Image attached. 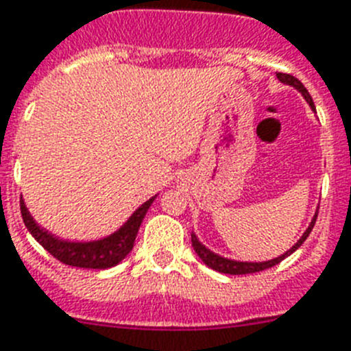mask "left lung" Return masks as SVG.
<instances>
[{
    "instance_id": "8db88e82",
    "label": "left lung",
    "mask_w": 351,
    "mask_h": 351,
    "mask_svg": "<svg viewBox=\"0 0 351 351\" xmlns=\"http://www.w3.org/2000/svg\"><path fill=\"white\" fill-rule=\"evenodd\" d=\"M278 75V79L283 84H289V86L295 88L301 95L304 97V101L308 102V106L312 108V111H315V106H314V101H312V97H310L308 90L303 86V82L299 81V79H295L294 75H289V73H276ZM315 220H317V210H315L314 218H312V221H310L308 229L304 230L303 236L299 238L298 243L292 245L285 254L278 256V258L274 259H267V261H238V259H230V258H223V256L216 254V252H213L210 249H207L204 243H202L200 240H198V236L193 232L191 234V241H193V249H195V252L198 256H200V259L204 261L207 267H210L213 270H218V272H221V274H232V276H240V274H252V272H259V270H265V269H270V267H274V265L281 263L285 258H289L292 252H295V250L301 247V245L304 243V240L308 238L310 232H312V229H314L315 225Z\"/></svg>"
}]
</instances>
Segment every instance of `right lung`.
I'll list each match as a JSON object with an SVG mask.
<instances>
[{"instance_id": "right-lung-1", "label": "right lung", "mask_w": 351, "mask_h": 351, "mask_svg": "<svg viewBox=\"0 0 351 351\" xmlns=\"http://www.w3.org/2000/svg\"><path fill=\"white\" fill-rule=\"evenodd\" d=\"M156 195L151 196L149 200L138 207L133 215L128 218L122 227L111 232L110 236H104L101 240L92 241H70L62 240L59 236L48 232L47 229H43L41 225L37 223L32 218V215L28 213L27 205L21 196V216L23 221L27 225L28 232L36 238L45 249L50 252L56 259H59L61 263L70 265V267H79V269H110L115 267L126 258L133 249L135 243L136 232L141 229V223L146 216L147 209L151 204L155 202Z\"/></svg>"}]
</instances>
